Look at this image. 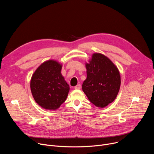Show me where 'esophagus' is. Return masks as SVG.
Instances as JSON below:
<instances>
[{"label":"esophagus","mask_w":154,"mask_h":154,"mask_svg":"<svg viewBox=\"0 0 154 154\" xmlns=\"http://www.w3.org/2000/svg\"><path fill=\"white\" fill-rule=\"evenodd\" d=\"M74 89H76V90H80L81 89V85H76L75 86H74Z\"/></svg>","instance_id":"34e87169"}]
</instances>
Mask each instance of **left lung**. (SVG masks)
<instances>
[{
    "label": "left lung",
    "instance_id": "1",
    "mask_svg": "<svg viewBox=\"0 0 154 154\" xmlns=\"http://www.w3.org/2000/svg\"><path fill=\"white\" fill-rule=\"evenodd\" d=\"M85 66L87 77L82 90L95 106L104 108L118 96L121 86L119 71L110 59L100 53L93 54Z\"/></svg>",
    "mask_w": 154,
    "mask_h": 154
}]
</instances>
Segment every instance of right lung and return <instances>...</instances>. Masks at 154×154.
<instances>
[{"mask_svg": "<svg viewBox=\"0 0 154 154\" xmlns=\"http://www.w3.org/2000/svg\"><path fill=\"white\" fill-rule=\"evenodd\" d=\"M61 63L49 60L40 64L32 76V94L44 109L55 110L68 97L70 88L61 73Z\"/></svg>", "mask_w": 154, "mask_h": 154, "instance_id": "1", "label": "right lung"}]
</instances>
